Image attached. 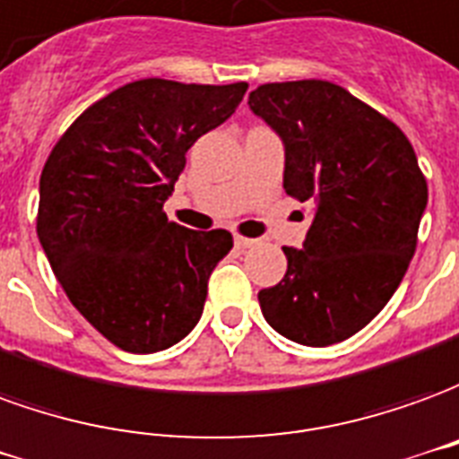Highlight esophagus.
Here are the masks:
<instances>
[{
  "mask_svg": "<svg viewBox=\"0 0 459 459\" xmlns=\"http://www.w3.org/2000/svg\"><path fill=\"white\" fill-rule=\"evenodd\" d=\"M256 239H249V237H235V247L237 249H249V247H255Z\"/></svg>",
  "mask_w": 459,
  "mask_h": 459,
  "instance_id": "34e87169",
  "label": "esophagus"
}]
</instances>
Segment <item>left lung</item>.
Segmentation results:
<instances>
[{"label": "left lung", "instance_id": "obj_1", "mask_svg": "<svg viewBox=\"0 0 459 459\" xmlns=\"http://www.w3.org/2000/svg\"><path fill=\"white\" fill-rule=\"evenodd\" d=\"M249 108L284 143V190L311 204L287 274L259 291L276 333L301 346L346 341L378 316L408 272L428 183L403 131L331 81L264 83Z\"/></svg>", "mask_w": 459, "mask_h": 459}]
</instances>
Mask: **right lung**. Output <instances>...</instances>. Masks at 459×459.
I'll list each match as a JSON object with an SVG mask.
<instances>
[{"instance_id":"1","label":"right lung","mask_w":459,"mask_h":459,"mask_svg":"<svg viewBox=\"0 0 459 459\" xmlns=\"http://www.w3.org/2000/svg\"><path fill=\"white\" fill-rule=\"evenodd\" d=\"M245 91L133 81L83 110L48 155L39 242L71 304L118 349H170L203 316L207 279L232 235L170 222L162 204L185 152L235 113Z\"/></svg>"}]
</instances>
